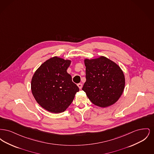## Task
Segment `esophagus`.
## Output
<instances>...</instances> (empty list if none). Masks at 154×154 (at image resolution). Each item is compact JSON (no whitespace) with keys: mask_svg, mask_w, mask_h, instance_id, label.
Returning a JSON list of instances; mask_svg holds the SVG:
<instances>
[{"mask_svg":"<svg viewBox=\"0 0 154 154\" xmlns=\"http://www.w3.org/2000/svg\"><path fill=\"white\" fill-rule=\"evenodd\" d=\"M77 86H78V87L80 89H81V88H82V84H80H80H77Z\"/></svg>","mask_w":154,"mask_h":154,"instance_id":"34e87169","label":"esophagus"}]
</instances>
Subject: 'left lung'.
I'll return each instance as SVG.
<instances>
[{
  "mask_svg": "<svg viewBox=\"0 0 154 154\" xmlns=\"http://www.w3.org/2000/svg\"><path fill=\"white\" fill-rule=\"evenodd\" d=\"M86 81L82 89L96 106L105 108L117 102L125 85L124 74L116 63L104 56L84 59Z\"/></svg>",
  "mask_w": 154,
  "mask_h": 154,
  "instance_id": "1",
  "label": "left lung"
}]
</instances>
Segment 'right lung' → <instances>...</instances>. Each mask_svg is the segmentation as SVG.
Returning a JSON list of instances; mask_svg holds the SVG:
<instances>
[{
    "mask_svg": "<svg viewBox=\"0 0 154 154\" xmlns=\"http://www.w3.org/2000/svg\"><path fill=\"white\" fill-rule=\"evenodd\" d=\"M71 62L70 59L52 57L40 66L32 78L33 97L42 107L51 113L64 112L79 91L67 72Z\"/></svg>",
    "mask_w": 154,
    "mask_h": 154,
    "instance_id": "obj_1",
    "label": "right lung"
}]
</instances>
